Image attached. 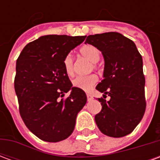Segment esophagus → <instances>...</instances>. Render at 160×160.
<instances>
[{
  "instance_id": "obj_1",
  "label": "esophagus",
  "mask_w": 160,
  "mask_h": 160,
  "mask_svg": "<svg viewBox=\"0 0 160 160\" xmlns=\"http://www.w3.org/2000/svg\"><path fill=\"white\" fill-rule=\"evenodd\" d=\"M87 100L88 101H91L93 99V97H92V95H91V94L87 93Z\"/></svg>"
}]
</instances>
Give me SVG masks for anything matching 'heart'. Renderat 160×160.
<instances>
[{"label":"heart","mask_w":160,"mask_h":160,"mask_svg":"<svg viewBox=\"0 0 160 160\" xmlns=\"http://www.w3.org/2000/svg\"><path fill=\"white\" fill-rule=\"evenodd\" d=\"M79 52L82 56L92 62V68L95 70L98 69V62L100 58V51L96 46L92 44H86L83 45L79 50ZM63 68L68 76H73L74 73V66H73V59L71 55H67L63 59ZM98 76L94 73L86 75V76H78L73 80V87L85 92H89L92 89V87L98 82Z\"/></svg>","instance_id":"heart-1"}]
</instances>
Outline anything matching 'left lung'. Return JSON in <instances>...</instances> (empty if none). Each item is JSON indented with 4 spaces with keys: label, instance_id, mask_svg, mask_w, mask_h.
I'll list each match as a JSON object with an SVG mask.
<instances>
[{
    "label": "left lung",
    "instance_id": "8db88e82",
    "mask_svg": "<svg viewBox=\"0 0 160 160\" xmlns=\"http://www.w3.org/2000/svg\"><path fill=\"white\" fill-rule=\"evenodd\" d=\"M86 43L96 46L104 58V79L96 89L104 93L98 98L102 110L95 116L99 130L111 137L130 134L146 111L143 62L134 42L121 33L89 35ZM106 95L111 99H104Z\"/></svg>",
    "mask_w": 160,
    "mask_h": 160
}]
</instances>
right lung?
<instances>
[{
  "label": "right lung",
  "mask_w": 160,
  "mask_h": 160,
  "mask_svg": "<svg viewBox=\"0 0 160 160\" xmlns=\"http://www.w3.org/2000/svg\"><path fill=\"white\" fill-rule=\"evenodd\" d=\"M86 36L47 35L26 44L16 62L14 89L19 114L42 141L58 142L70 136L79 111L87 103L85 92L73 87L63 59ZM71 90L70 96L65 93Z\"/></svg>",
  "instance_id": "obj_1"
}]
</instances>
